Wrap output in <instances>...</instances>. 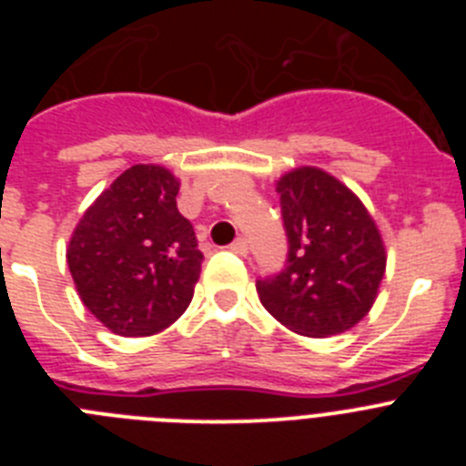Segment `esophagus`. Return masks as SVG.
I'll return each mask as SVG.
<instances>
[{"mask_svg": "<svg viewBox=\"0 0 466 466\" xmlns=\"http://www.w3.org/2000/svg\"><path fill=\"white\" fill-rule=\"evenodd\" d=\"M230 252L240 254V257H247V252H249V245H247L245 238H238V240L230 245Z\"/></svg>", "mask_w": 466, "mask_h": 466, "instance_id": "esophagus-1", "label": "esophagus"}]
</instances>
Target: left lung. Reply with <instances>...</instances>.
<instances>
[{"instance_id": "left-lung-1", "label": "left lung", "mask_w": 466, "mask_h": 466, "mask_svg": "<svg viewBox=\"0 0 466 466\" xmlns=\"http://www.w3.org/2000/svg\"><path fill=\"white\" fill-rule=\"evenodd\" d=\"M289 238L282 273L258 279L263 308L308 339H329L361 322L376 303L387 252L357 193L319 167L284 172L275 184Z\"/></svg>"}]
</instances>
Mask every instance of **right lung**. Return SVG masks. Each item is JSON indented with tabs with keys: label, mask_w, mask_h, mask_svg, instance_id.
Wrapping results in <instances>:
<instances>
[{
	"label": "right lung",
	"mask_w": 466,
	"mask_h": 466,
	"mask_svg": "<svg viewBox=\"0 0 466 466\" xmlns=\"http://www.w3.org/2000/svg\"><path fill=\"white\" fill-rule=\"evenodd\" d=\"M167 167L133 166L95 198L74 228L67 266L79 299L111 333L154 336L193 299L203 254L177 209Z\"/></svg>",
	"instance_id": "right-lung-1"
}]
</instances>
